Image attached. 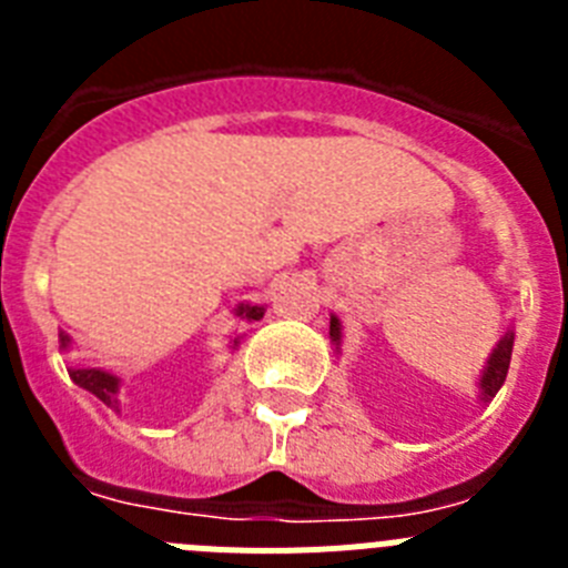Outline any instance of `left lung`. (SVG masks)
<instances>
[{
    "label": "left lung",
    "instance_id": "left-lung-1",
    "mask_svg": "<svg viewBox=\"0 0 568 568\" xmlns=\"http://www.w3.org/2000/svg\"><path fill=\"white\" fill-rule=\"evenodd\" d=\"M329 341H333L335 353H341V344H344V329H341L338 315H329ZM511 346H515V327L506 329L500 335V341L491 346L489 358H486L484 369L478 375V400L480 404H489L498 389L504 386L506 373H509V361H511Z\"/></svg>",
    "mask_w": 568,
    "mask_h": 568
}]
</instances>
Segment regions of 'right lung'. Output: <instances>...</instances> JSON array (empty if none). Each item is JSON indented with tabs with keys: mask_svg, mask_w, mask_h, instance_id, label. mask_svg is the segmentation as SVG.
<instances>
[{
	"mask_svg": "<svg viewBox=\"0 0 568 568\" xmlns=\"http://www.w3.org/2000/svg\"><path fill=\"white\" fill-rule=\"evenodd\" d=\"M235 315H239V321H244V324H253V321H261L264 318V313H267V307L264 304H239V307L233 310ZM241 341H244V335L235 333L230 335V353H235L241 346ZM70 346H73V341H70V335L64 333V329H59V349L62 353H68ZM70 378H73V384L82 386V389H88L90 395H97L99 400H102L104 406H110L113 413H122V375L110 373V369H102V366H70L68 369Z\"/></svg>",
	"mask_w": 568,
	"mask_h": 568,
	"instance_id": "right-lung-1",
	"label": "right lung"
}]
</instances>
